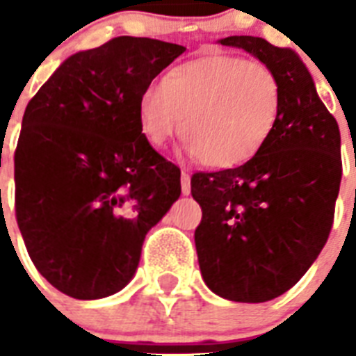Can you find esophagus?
<instances>
[{
	"label": "esophagus",
	"mask_w": 356,
	"mask_h": 356,
	"mask_svg": "<svg viewBox=\"0 0 356 356\" xmlns=\"http://www.w3.org/2000/svg\"><path fill=\"white\" fill-rule=\"evenodd\" d=\"M181 190H183L184 195L190 194V173L188 172H181Z\"/></svg>",
	"instance_id": "esophagus-1"
}]
</instances>
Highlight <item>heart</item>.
<instances>
[{
	"instance_id": "1",
	"label": "heart",
	"mask_w": 356,
	"mask_h": 356,
	"mask_svg": "<svg viewBox=\"0 0 356 356\" xmlns=\"http://www.w3.org/2000/svg\"><path fill=\"white\" fill-rule=\"evenodd\" d=\"M282 86L273 70L236 55H211L181 64L149 85L138 102L142 131L151 144L173 133L207 166L236 168L251 161L275 131Z\"/></svg>"
}]
</instances>
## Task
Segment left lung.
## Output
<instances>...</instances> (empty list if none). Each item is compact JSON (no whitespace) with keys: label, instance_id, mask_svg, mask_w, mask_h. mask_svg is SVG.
<instances>
[{"label":"left lung","instance_id":"left-lung-1","mask_svg":"<svg viewBox=\"0 0 356 356\" xmlns=\"http://www.w3.org/2000/svg\"><path fill=\"white\" fill-rule=\"evenodd\" d=\"M268 64L282 86V111L268 144L245 164L192 175L203 218L195 251L203 281L220 298L264 303L307 273L325 245L340 181V129L290 47L227 36Z\"/></svg>","mask_w":356,"mask_h":356}]
</instances>
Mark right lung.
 I'll use <instances>...</instances> for the list:
<instances>
[{"mask_svg": "<svg viewBox=\"0 0 356 356\" xmlns=\"http://www.w3.org/2000/svg\"><path fill=\"white\" fill-rule=\"evenodd\" d=\"M186 47L118 36L68 57L27 103L16 222L33 264L75 299L120 292L181 195V170L142 133V92Z\"/></svg>", "mask_w": 356, "mask_h": 356, "instance_id": "right-lung-1", "label": "right lung"}]
</instances>
